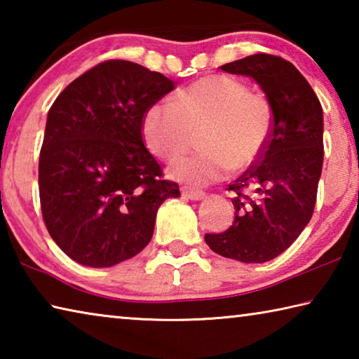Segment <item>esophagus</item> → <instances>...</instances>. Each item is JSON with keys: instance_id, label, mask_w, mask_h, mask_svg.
I'll list each match as a JSON object with an SVG mask.
<instances>
[{"instance_id": "34e87169", "label": "esophagus", "mask_w": 359, "mask_h": 359, "mask_svg": "<svg viewBox=\"0 0 359 359\" xmlns=\"http://www.w3.org/2000/svg\"><path fill=\"white\" fill-rule=\"evenodd\" d=\"M180 193H182V196L187 198V199H191V201H201V199L205 198L204 191L190 190V188H182Z\"/></svg>"}]
</instances>
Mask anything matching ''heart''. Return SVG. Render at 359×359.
Returning <instances> with one entry per match:
<instances>
[{"instance_id":"heart-1","label":"heart","mask_w":359,"mask_h":359,"mask_svg":"<svg viewBox=\"0 0 359 359\" xmlns=\"http://www.w3.org/2000/svg\"><path fill=\"white\" fill-rule=\"evenodd\" d=\"M272 126L274 109L263 93L250 92L239 79L214 74L150 104L142 136L151 154L169 161L187 151L193 133L199 131L203 151L174 161L169 175L205 185L226 177L233 168L253 166L271 141Z\"/></svg>"}]
</instances>
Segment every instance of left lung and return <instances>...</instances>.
Here are the masks:
<instances>
[{
  "mask_svg": "<svg viewBox=\"0 0 359 359\" xmlns=\"http://www.w3.org/2000/svg\"><path fill=\"white\" fill-rule=\"evenodd\" d=\"M248 76L274 109L271 141L259 160L229 185L234 222L205 244L224 258L264 263L293 244L311 222L323 166V109L294 65L269 53L222 66Z\"/></svg>",
  "mask_w": 359,
  "mask_h": 359,
  "instance_id": "8db88e82",
  "label": "left lung"
}]
</instances>
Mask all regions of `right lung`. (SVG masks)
Returning <instances> with one entry per match:
<instances>
[{"label":"right lung","instance_id":"right-lung-1","mask_svg":"<svg viewBox=\"0 0 359 359\" xmlns=\"http://www.w3.org/2000/svg\"><path fill=\"white\" fill-rule=\"evenodd\" d=\"M174 81L126 60H107L72 81L47 114L39 155L42 218L79 264L111 267L144 250L158 208L179 198L142 139L150 104Z\"/></svg>","mask_w":359,"mask_h":359}]
</instances>
